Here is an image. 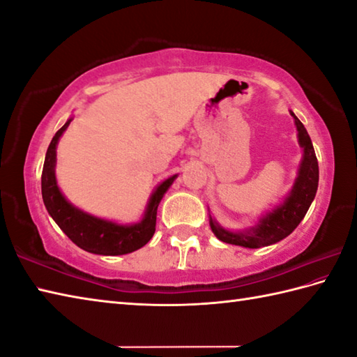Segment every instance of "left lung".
<instances>
[{"label":"left lung","mask_w":357,"mask_h":357,"mask_svg":"<svg viewBox=\"0 0 357 357\" xmlns=\"http://www.w3.org/2000/svg\"><path fill=\"white\" fill-rule=\"evenodd\" d=\"M289 113L294 117L298 145L302 146L303 151L292 188L280 204L275 206L272 211L263 213L254 226L246 229L229 230L222 227L208 213V225H211L212 232L220 241L249 249L271 246V244L282 241L300 225V221L305 218L306 212H308L311 202L316 198L319 187V164L316 153H314L311 137L303 127V123L298 121V117L292 111H289Z\"/></svg>","instance_id":"left-lung-1"}]
</instances>
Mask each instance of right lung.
Listing matches in <instances>:
<instances>
[{"mask_svg":"<svg viewBox=\"0 0 357 357\" xmlns=\"http://www.w3.org/2000/svg\"><path fill=\"white\" fill-rule=\"evenodd\" d=\"M71 121L73 117H69L66 123L55 132L46 151L43 173H41V195L46 211L68 235V238L86 252L97 255H125L135 252L145 246L155 234L158 206L178 174L167 178L153 190L142 220L132 225H119L116 221L99 218L82 211L65 198L55 178L57 144Z\"/></svg>","mask_w":357,"mask_h":357,"instance_id":"right-lung-1","label":"right lung"}]
</instances>
